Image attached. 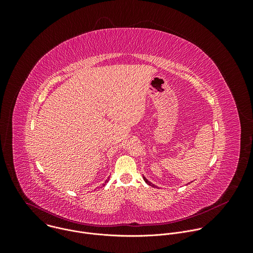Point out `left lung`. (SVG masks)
Returning <instances> with one entry per match:
<instances>
[{
	"label": "left lung",
	"instance_id": "obj_1",
	"mask_svg": "<svg viewBox=\"0 0 253 253\" xmlns=\"http://www.w3.org/2000/svg\"><path fill=\"white\" fill-rule=\"evenodd\" d=\"M143 179H144V181H145L148 185H150V186H152V187H156L154 184H152L150 181H149V180L148 179H146V177L145 176H143Z\"/></svg>",
	"mask_w": 253,
	"mask_h": 253
}]
</instances>
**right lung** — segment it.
Wrapping results in <instances>:
<instances>
[{"mask_svg": "<svg viewBox=\"0 0 253 253\" xmlns=\"http://www.w3.org/2000/svg\"><path fill=\"white\" fill-rule=\"evenodd\" d=\"M108 181H109V177H108V179H107V180H106V181H105V183H104V184H103V185H102V186H101V187H104V186H105V185H106V183H107V182H108Z\"/></svg>", "mask_w": 253, "mask_h": 253, "instance_id": "add662e5", "label": "right lung"}]
</instances>
